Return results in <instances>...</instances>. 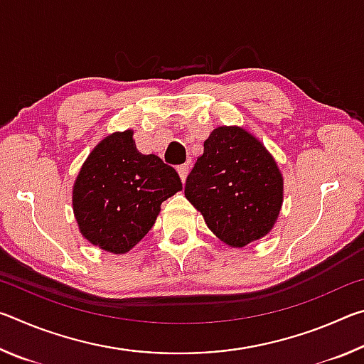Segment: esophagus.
<instances>
[{
	"mask_svg": "<svg viewBox=\"0 0 364 364\" xmlns=\"http://www.w3.org/2000/svg\"><path fill=\"white\" fill-rule=\"evenodd\" d=\"M178 173H180V178H181L183 183L186 181V176H188V173H189V165H186V164L180 165V167H178Z\"/></svg>",
	"mask_w": 364,
	"mask_h": 364,
	"instance_id": "1",
	"label": "esophagus"
}]
</instances>
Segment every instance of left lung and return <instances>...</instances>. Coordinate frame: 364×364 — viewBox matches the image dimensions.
<instances>
[{
  "label": "left lung",
  "mask_w": 364,
  "mask_h": 364,
  "mask_svg": "<svg viewBox=\"0 0 364 364\" xmlns=\"http://www.w3.org/2000/svg\"><path fill=\"white\" fill-rule=\"evenodd\" d=\"M184 196L221 241L244 247L273 228L282 204V176L249 132L218 127L186 178Z\"/></svg>",
  "instance_id": "left-lung-1"
}]
</instances>
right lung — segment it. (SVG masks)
<instances>
[{
  "label": "right lung",
  "instance_id": "obj_1",
  "mask_svg": "<svg viewBox=\"0 0 364 364\" xmlns=\"http://www.w3.org/2000/svg\"><path fill=\"white\" fill-rule=\"evenodd\" d=\"M183 188L176 170L136 149L133 132L114 133L86 159L73 184V213L83 236L125 254L156 223L160 204Z\"/></svg>",
  "mask_w": 364,
  "mask_h": 364
}]
</instances>
